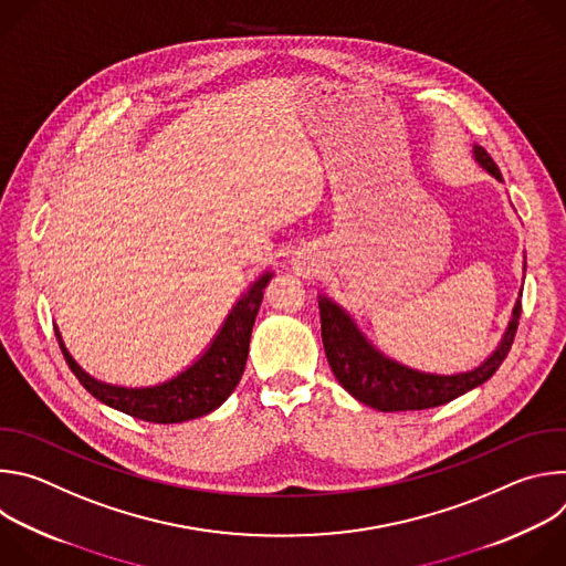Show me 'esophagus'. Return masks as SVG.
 <instances>
[{"label": "esophagus", "instance_id": "esophagus-1", "mask_svg": "<svg viewBox=\"0 0 566 566\" xmlns=\"http://www.w3.org/2000/svg\"><path fill=\"white\" fill-rule=\"evenodd\" d=\"M293 269L302 277H313L319 271V255L311 249H302L293 255Z\"/></svg>", "mask_w": 566, "mask_h": 566}]
</instances>
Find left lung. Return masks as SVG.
I'll use <instances>...</instances> for the list:
<instances>
[{"label":"left lung","mask_w":566,"mask_h":566,"mask_svg":"<svg viewBox=\"0 0 566 566\" xmlns=\"http://www.w3.org/2000/svg\"><path fill=\"white\" fill-rule=\"evenodd\" d=\"M474 158L497 181H502V172L486 149L476 145ZM317 306L322 322V345H325L332 371L354 398L380 412L428 410L446 406V402L470 391L472 387L486 382L509 356L522 313V302H517L502 345L486 363L468 374L437 376L408 369L380 356L376 349H371L369 343H365L349 315L332 300L319 297Z\"/></svg>","instance_id":"left-lung-1"}]
</instances>
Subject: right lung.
Instances as JSON below:
<instances>
[{"label": "right lung", "mask_w": 566, "mask_h": 566, "mask_svg": "<svg viewBox=\"0 0 566 566\" xmlns=\"http://www.w3.org/2000/svg\"><path fill=\"white\" fill-rule=\"evenodd\" d=\"M269 282L271 273L262 275L253 284L249 295L234 304L226 325L221 327L210 349L201 356V360H197L190 369L164 385L145 389L105 385L80 369L64 347L62 354L80 385L114 410L149 423H184L203 417L221 406L237 387L241 374H244L251 332Z\"/></svg>", "instance_id": "right-lung-1"}]
</instances>
